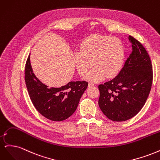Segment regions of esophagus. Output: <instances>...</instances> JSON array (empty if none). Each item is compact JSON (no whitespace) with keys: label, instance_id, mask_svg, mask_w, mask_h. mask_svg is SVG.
I'll return each instance as SVG.
<instances>
[{"label":"esophagus","instance_id":"34e87169","mask_svg":"<svg viewBox=\"0 0 160 160\" xmlns=\"http://www.w3.org/2000/svg\"><path fill=\"white\" fill-rule=\"evenodd\" d=\"M93 86H94V83H89V84H88L89 88H91V87H93Z\"/></svg>","mask_w":160,"mask_h":160}]
</instances>
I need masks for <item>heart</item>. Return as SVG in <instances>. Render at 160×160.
Masks as SVG:
<instances>
[{"label":"heart","mask_w":160,"mask_h":160,"mask_svg":"<svg viewBox=\"0 0 160 160\" xmlns=\"http://www.w3.org/2000/svg\"><path fill=\"white\" fill-rule=\"evenodd\" d=\"M125 60V49L119 38L99 35H91L83 41L79 52L74 54L73 61L79 74L85 79L99 82L105 76L112 78L122 69Z\"/></svg>","instance_id":"heart-1"}]
</instances>
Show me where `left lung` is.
Segmentation results:
<instances>
[{
	"label": "left lung",
	"instance_id": "8db88e82",
	"mask_svg": "<svg viewBox=\"0 0 160 160\" xmlns=\"http://www.w3.org/2000/svg\"><path fill=\"white\" fill-rule=\"evenodd\" d=\"M132 51L119 73L99 85V106L114 122L132 118L142 109L151 90L153 72L147 51L138 40L128 37Z\"/></svg>",
	"mask_w": 160,
	"mask_h": 160
}]
</instances>
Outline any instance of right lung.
I'll list each match as a JSON object with an SVG mask.
<instances>
[{
  "mask_svg": "<svg viewBox=\"0 0 160 160\" xmlns=\"http://www.w3.org/2000/svg\"><path fill=\"white\" fill-rule=\"evenodd\" d=\"M26 86L33 105L42 116L54 122L63 121L77 109L81 96L88 88L87 81H70L61 88L42 83L34 74L30 56L25 66Z\"/></svg>",
  "mask_w": 160,
  "mask_h": 160,
  "instance_id": "obj_1",
  "label": "right lung"
}]
</instances>
